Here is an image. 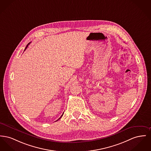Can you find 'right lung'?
Instances as JSON below:
<instances>
[{"label": "right lung", "instance_id": "right-lung-1", "mask_svg": "<svg viewBox=\"0 0 151 151\" xmlns=\"http://www.w3.org/2000/svg\"><path fill=\"white\" fill-rule=\"evenodd\" d=\"M29 44H30V43H28V45H27V46H26V48H25V50H24V51H25V50H26V48H27V47H28V45H29ZM63 115H62L61 116V117H60V118H59V119H60V118H61V117H62V116ZM59 119H58V120H59ZM58 120H56V121H58Z\"/></svg>", "mask_w": 151, "mask_h": 151}]
</instances>
